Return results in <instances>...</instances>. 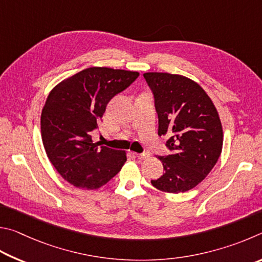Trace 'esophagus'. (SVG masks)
Listing matches in <instances>:
<instances>
[{"instance_id":"34e87169","label":"esophagus","mask_w":262,"mask_h":262,"mask_svg":"<svg viewBox=\"0 0 262 262\" xmlns=\"http://www.w3.org/2000/svg\"><path fill=\"white\" fill-rule=\"evenodd\" d=\"M136 157L138 158L139 160H145V159H147V158L149 157V154H147V153H143V154H136Z\"/></svg>"}]
</instances>
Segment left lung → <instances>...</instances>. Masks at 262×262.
Segmentation results:
<instances>
[{
    "mask_svg": "<svg viewBox=\"0 0 262 262\" xmlns=\"http://www.w3.org/2000/svg\"><path fill=\"white\" fill-rule=\"evenodd\" d=\"M154 95L159 136L170 154L158 157L163 175L150 181L168 193L186 192L205 180L222 152L223 130L213 101L199 84L181 75L146 72Z\"/></svg>",
    "mask_w": 262,
    "mask_h": 262,
    "instance_id": "left-lung-1",
    "label": "left lung"
}]
</instances>
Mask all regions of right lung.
Masks as SVG:
<instances>
[{
  "instance_id": "obj_1",
  "label": "right lung",
  "mask_w": 262,
  "mask_h": 262,
  "mask_svg": "<svg viewBox=\"0 0 262 262\" xmlns=\"http://www.w3.org/2000/svg\"><path fill=\"white\" fill-rule=\"evenodd\" d=\"M137 71L93 67L59 82L41 113V137L46 153L64 180L84 190H95L116 176L126 153L92 140L105 107L130 86Z\"/></svg>"
}]
</instances>
